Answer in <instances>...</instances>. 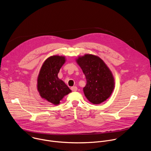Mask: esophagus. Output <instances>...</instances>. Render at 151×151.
I'll return each mask as SVG.
<instances>
[{
	"instance_id": "34e87169",
	"label": "esophagus",
	"mask_w": 151,
	"mask_h": 151,
	"mask_svg": "<svg viewBox=\"0 0 151 151\" xmlns=\"http://www.w3.org/2000/svg\"><path fill=\"white\" fill-rule=\"evenodd\" d=\"M71 90H72V91H73V92H76V91H77L78 88H77L76 86H73V87L71 88Z\"/></svg>"
}]
</instances>
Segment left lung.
Here are the masks:
<instances>
[{
    "label": "left lung",
    "mask_w": 151,
    "mask_h": 151,
    "mask_svg": "<svg viewBox=\"0 0 151 151\" xmlns=\"http://www.w3.org/2000/svg\"><path fill=\"white\" fill-rule=\"evenodd\" d=\"M76 62L86 79L83 92L88 100L98 105L108 99L114 89L115 79L104 60L98 56L85 54L79 56Z\"/></svg>",
    "instance_id": "1"
}]
</instances>
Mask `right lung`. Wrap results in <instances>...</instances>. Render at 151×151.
<instances>
[{"label":"right lung","instance_id":"right-lung-1","mask_svg":"<svg viewBox=\"0 0 151 151\" xmlns=\"http://www.w3.org/2000/svg\"><path fill=\"white\" fill-rule=\"evenodd\" d=\"M65 61V56L49 57L43 62L37 76V89L40 96L55 105H59L63 97L72 92L58 76Z\"/></svg>","mask_w":151,"mask_h":151}]
</instances>
